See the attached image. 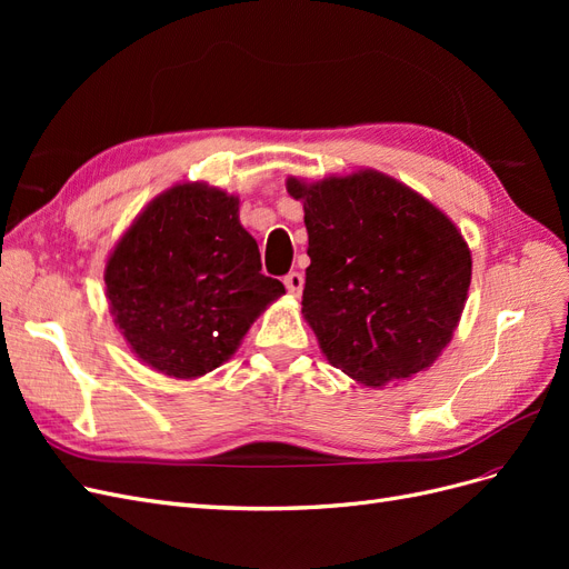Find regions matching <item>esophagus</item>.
Returning <instances> with one entry per match:
<instances>
[{
    "instance_id": "1",
    "label": "esophagus",
    "mask_w": 569,
    "mask_h": 569,
    "mask_svg": "<svg viewBox=\"0 0 569 569\" xmlns=\"http://www.w3.org/2000/svg\"><path fill=\"white\" fill-rule=\"evenodd\" d=\"M284 287L291 297H299L303 291V274L301 272H289L284 278Z\"/></svg>"
}]
</instances>
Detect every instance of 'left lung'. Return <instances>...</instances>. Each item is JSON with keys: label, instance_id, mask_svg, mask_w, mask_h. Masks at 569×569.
<instances>
[{"label": "left lung", "instance_id": "1", "mask_svg": "<svg viewBox=\"0 0 569 569\" xmlns=\"http://www.w3.org/2000/svg\"><path fill=\"white\" fill-rule=\"evenodd\" d=\"M308 230L303 308L320 351L358 385L382 389L449 347L472 280L456 222L372 168L316 182L287 178Z\"/></svg>", "mask_w": 569, "mask_h": 569}]
</instances>
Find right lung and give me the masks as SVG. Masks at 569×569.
<instances>
[{
    "label": "right lung",
    "mask_w": 569,
    "mask_h": 569,
    "mask_svg": "<svg viewBox=\"0 0 569 569\" xmlns=\"http://www.w3.org/2000/svg\"><path fill=\"white\" fill-rule=\"evenodd\" d=\"M113 322L144 366L197 380L232 358L253 320L284 295L261 272L239 197L178 182L153 197L104 268Z\"/></svg>",
    "instance_id": "add662e5"
}]
</instances>
